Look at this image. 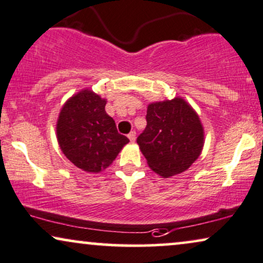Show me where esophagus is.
<instances>
[{
  "instance_id": "esophagus-1",
  "label": "esophagus",
  "mask_w": 263,
  "mask_h": 263,
  "mask_svg": "<svg viewBox=\"0 0 263 263\" xmlns=\"http://www.w3.org/2000/svg\"><path fill=\"white\" fill-rule=\"evenodd\" d=\"M128 138H129V140H130L132 142H134L135 139H136V133H135L134 130L130 132V133H129V134H128Z\"/></svg>"
}]
</instances>
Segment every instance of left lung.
<instances>
[{
    "mask_svg": "<svg viewBox=\"0 0 263 263\" xmlns=\"http://www.w3.org/2000/svg\"><path fill=\"white\" fill-rule=\"evenodd\" d=\"M138 142L149 168L162 177L181 174L198 158L204 129L197 112L182 98L152 102Z\"/></svg>",
    "mask_w": 263,
    "mask_h": 263,
    "instance_id": "1",
    "label": "left lung"
}]
</instances>
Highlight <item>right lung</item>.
I'll return each mask as SVG.
<instances>
[{
  "mask_svg": "<svg viewBox=\"0 0 263 263\" xmlns=\"http://www.w3.org/2000/svg\"><path fill=\"white\" fill-rule=\"evenodd\" d=\"M105 105V99L83 89L65 102L58 118L57 138L61 151L87 173L106 169L129 142L127 136L117 132Z\"/></svg>",
  "mask_w": 263,
  "mask_h": 263,
  "instance_id": "right-lung-1",
  "label": "right lung"
}]
</instances>
